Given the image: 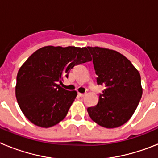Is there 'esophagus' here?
Masks as SVG:
<instances>
[{"instance_id": "34e87169", "label": "esophagus", "mask_w": 158, "mask_h": 158, "mask_svg": "<svg viewBox=\"0 0 158 158\" xmlns=\"http://www.w3.org/2000/svg\"><path fill=\"white\" fill-rule=\"evenodd\" d=\"M78 95L81 96V97H84V96H85L86 93H78Z\"/></svg>"}]
</instances>
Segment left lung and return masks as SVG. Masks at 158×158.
Returning a JSON list of instances; mask_svg holds the SVG:
<instances>
[{
  "label": "left lung",
  "mask_w": 158,
  "mask_h": 158,
  "mask_svg": "<svg viewBox=\"0 0 158 158\" xmlns=\"http://www.w3.org/2000/svg\"><path fill=\"white\" fill-rule=\"evenodd\" d=\"M98 85L105 89L98 104L87 109L90 118L105 128L126 123L133 115L142 95L141 76L138 69L122 54L99 47H87Z\"/></svg>",
  "instance_id": "8db88e82"
}]
</instances>
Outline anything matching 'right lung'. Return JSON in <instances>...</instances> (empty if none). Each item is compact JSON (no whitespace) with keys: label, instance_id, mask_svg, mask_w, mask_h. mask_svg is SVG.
Masks as SVG:
<instances>
[{"label":"right lung","instance_id":"right-lung-1","mask_svg":"<svg viewBox=\"0 0 158 158\" xmlns=\"http://www.w3.org/2000/svg\"><path fill=\"white\" fill-rule=\"evenodd\" d=\"M90 61L87 47L47 46L33 53L16 77V97L25 117L45 128L63 120L77 93L58 83L62 85L74 65Z\"/></svg>","mask_w":158,"mask_h":158}]
</instances>
